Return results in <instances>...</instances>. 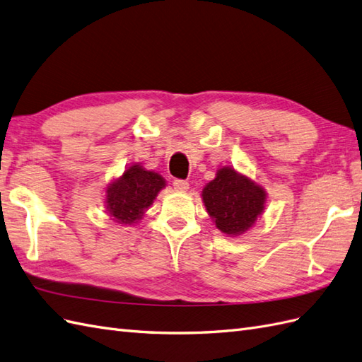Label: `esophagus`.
I'll return each instance as SVG.
<instances>
[{
  "label": "esophagus",
  "instance_id": "34e87169",
  "mask_svg": "<svg viewBox=\"0 0 362 362\" xmlns=\"http://www.w3.org/2000/svg\"><path fill=\"white\" fill-rule=\"evenodd\" d=\"M173 187H174V189H175V191H179V192H185V191H187V189L189 188V183H188L187 180L175 179V180L173 182Z\"/></svg>",
  "mask_w": 362,
  "mask_h": 362
}]
</instances>
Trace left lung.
Listing matches in <instances>:
<instances>
[{"label": "left lung", "mask_w": 362, "mask_h": 362, "mask_svg": "<svg viewBox=\"0 0 362 362\" xmlns=\"http://www.w3.org/2000/svg\"><path fill=\"white\" fill-rule=\"evenodd\" d=\"M208 214L221 233L240 235L251 228L264 208L262 187L233 168H221L202 192Z\"/></svg>", "instance_id": "1"}]
</instances>
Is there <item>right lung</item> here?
<instances>
[{
  "instance_id": "1",
  "label": "right lung",
  "mask_w": 362,
  "mask_h": 362,
  "mask_svg": "<svg viewBox=\"0 0 362 362\" xmlns=\"http://www.w3.org/2000/svg\"><path fill=\"white\" fill-rule=\"evenodd\" d=\"M162 188L165 180L160 174L132 165L107 188V209L120 225L136 223Z\"/></svg>"
}]
</instances>
